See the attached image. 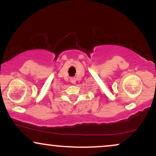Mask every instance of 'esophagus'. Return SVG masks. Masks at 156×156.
Instances as JSON below:
<instances>
[{
  "label": "esophagus",
  "mask_w": 156,
  "mask_h": 156,
  "mask_svg": "<svg viewBox=\"0 0 156 156\" xmlns=\"http://www.w3.org/2000/svg\"><path fill=\"white\" fill-rule=\"evenodd\" d=\"M70 81H71V83H76V78H70Z\"/></svg>",
  "instance_id": "obj_1"
}]
</instances>
